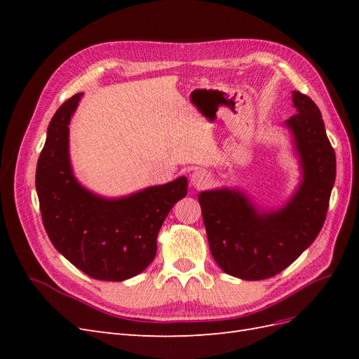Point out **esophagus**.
Listing matches in <instances>:
<instances>
[{"label":"esophagus","instance_id":"esophagus-1","mask_svg":"<svg viewBox=\"0 0 359 359\" xmlns=\"http://www.w3.org/2000/svg\"><path fill=\"white\" fill-rule=\"evenodd\" d=\"M191 186L194 187V189H198V190H202V189H205L206 186H208V184L211 182V180H210V175L208 173H206L205 170H194L193 173H191Z\"/></svg>","mask_w":359,"mask_h":359}]
</instances>
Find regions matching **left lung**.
Returning a JSON list of instances; mask_svg holds the SVG:
<instances>
[{"mask_svg": "<svg viewBox=\"0 0 359 359\" xmlns=\"http://www.w3.org/2000/svg\"><path fill=\"white\" fill-rule=\"evenodd\" d=\"M297 114L286 126L302 168L301 186L283 208L260 212L244 193L231 189L199 194L214 260L226 274L243 280L274 277L316 240L335 181V153L322 114L309 95L292 93Z\"/></svg>", "mask_w": 359, "mask_h": 359, "instance_id": "8db88e82", "label": "left lung"}]
</instances>
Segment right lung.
<instances>
[{
	"instance_id": "1",
	"label": "right lung",
	"mask_w": 359,
	"mask_h": 359,
	"mask_svg": "<svg viewBox=\"0 0 359 359\" xmlns=\"http://www.w3.org/2000/svg\"><path fill=\"white\" fill-rule=\"evenodd\" d=\"M81 97L64 102L48 127L36 170L41 220L53 247L76 268L95 280L123 281L154 260L160 227L187 194V178L119 199L83 189L69 158V124Z\"/></svg>"
}]
</instances>
